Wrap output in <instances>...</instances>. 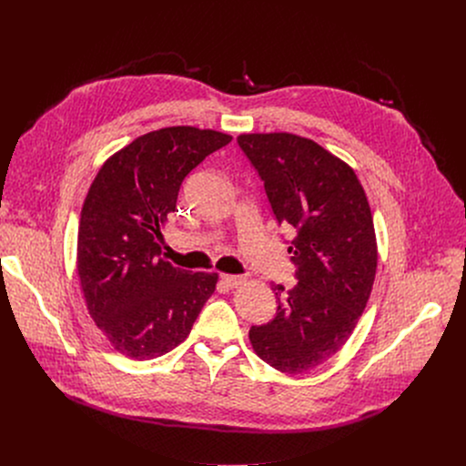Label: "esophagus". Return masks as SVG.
Returning <instances> with one entry per match:
<instances>
[{
    "label": "esophagus",
    "instance_id": "34e87169",
    "mask_svg": "<svg viewBox=\"0 0 466 466\" xmlns=\"http://www.w3.org/2000/svg\"><path fill=\"white\" fill-rule=\"evenodd\" d=\"M221 280H223L228 288H232V289H238V288H241V286L247 282L245 277H238V275H221Z\"/></svg>",
    "mask_w": 466,
    "mask_h": 466
}]
</instances>
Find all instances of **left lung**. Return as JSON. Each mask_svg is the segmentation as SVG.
Returning a JSON list of instances; mask_svg holds the SVG:
<instances>
[{"mask_svg": "<svg viewBox=\"0 0 466 466\" xmlns=\"http://www.w3.org/2000/svg\"><path fill=\"white\" fill-rule=\"evenodd\" d=\"M238 144L258 169L279 223L297 228L288 252L297 286H273L277 317L248 329L254 352L288 374L308 372L349 341L369 302L378 243L354 169L291 132H247Z\"/></svg>", "mask_w": 466, "mask_h": 466, "instance_id": "8db88e82", "label": "left lung"}]
</instances>
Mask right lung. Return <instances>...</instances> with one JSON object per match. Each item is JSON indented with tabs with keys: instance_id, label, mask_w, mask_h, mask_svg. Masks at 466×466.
<instances>
[{
	"instance_id": "right-lung-1",
	"label": "right lung",
	"mask_w": 466,
	"mask_h": 466,
	"mask_svg": "<svg viewBox=\"0 0 466 466\" xmlns=\"http://www.w3.org/2000/svg\"><path fill=\"white\" fill-rule=\"evenodd\" d=\"M230 140L191 125L147 132L108 157L88 189L77 236L79 284L96 326L125 358L171 352L216 291L218 273L173 268L160 239L184 177Z\"/></svg>"
}]
</instances>
